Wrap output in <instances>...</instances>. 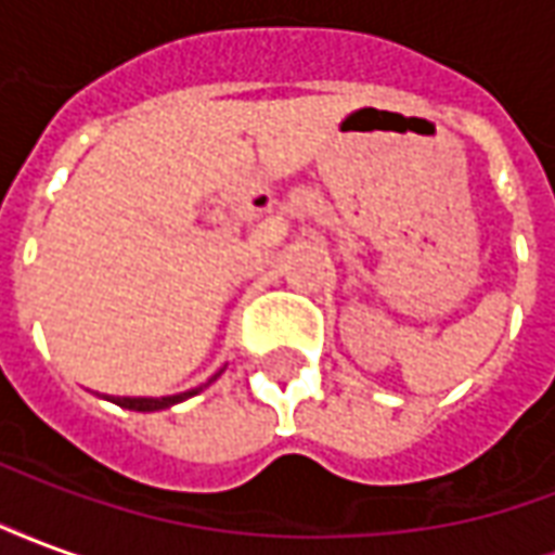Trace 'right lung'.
<instances>
[{
    "instance_id": "add662e5",
    "label": "right lung",
    "mask_w": 555,
    "mask_h": 555,
    "mask_svg": "<svg viewBox=\"0 0 555 555\" xmlns=\"http://www.w3.org/2000/svg\"><path fill=\"white\" fill-rule=\"evenodd\" d=\"M219 374H222V369H219V372L214 374L207 384H214ZM205 386H195V389H186V392H178V396H163V398H130V396H103V398H106V401H113V404H118V408H125V410H137V413H154V410L175 408V404H181V401H186V398L198 396Z\"/></svg>"
}]
</instances>
